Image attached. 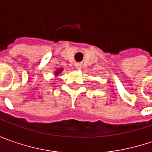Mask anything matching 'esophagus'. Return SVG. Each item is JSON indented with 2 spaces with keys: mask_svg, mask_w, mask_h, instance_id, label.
Listing matches in <instances>:
<instances>
[{
  "mask_svg": "<svg viewBox=\"0 0 152 152\" xmlns=\"http://www.w3.org/2000/svg\"><path fill=\"white\" fill-rule=\"evenodd\" d=\"M75 67H76L77 69H80V68L82 67V65H81V64H79V63H78V64H75Z\"/></svg>",
  "mask_w": 152,
  "mask_h": 152,
  "instance_id": "34e87169",
  "label": "esophagus"
}]
</instances>
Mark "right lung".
Listing matches in <instances>:
<instances>
[{"label":"right lung","instance_id":"obj_1","mask_svg":"<svg viewBox=\"0 0 152 152\" xmlns=\"http://www.w3.org/2000/svg\"><path fill=\"white\" fill-rule=\"evenodd\" d=\"M62 71H63V68H61V67L58 68V69H56V70L55 71V73H54L56 77H57V76H58V75H59V74H60V73H61Z\"/></svg>","mask_w":152,"mask_h":152}]
</instances>
